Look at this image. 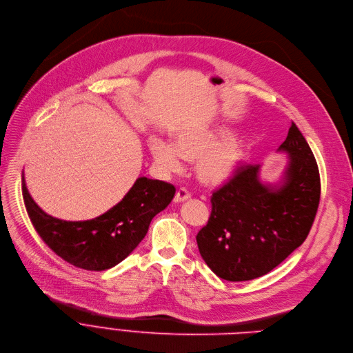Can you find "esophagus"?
Segmentation results:
<instances>
[{"mask_svg": "<svg viewBox=\"0 0 353 353\" xmlns=\"http://www.w3.org/2000/svg\"><path fill=\"white\" fill-rule=\"evenodd\" d=\"M191 197V194L188 193V191L185 188H179L176 191V196H174V203H183L185 200H188Z\"/></svg>", "mask_w": 353, "mask_h": 353, "instance_id": "34e87169", "label": "esophagus"}]
</instances>
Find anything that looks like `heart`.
<instances>
[{
  "mask_svg": "<svg viewBox=\"0 0 353 353\" xmlns=\"http://www.w3.org/2000/svg\"><path fill=\"white\" fill-rule=\"evenodd\" d=\"M222 130L187 131L174 137V142L153 137L149 152L157 170L179 173L183 160L196 162V176L205 185H219L230 180L245 156V142L238 137L223 138ZM221 142L219 143V141Z\"/></svg>",
  "mask_w": 353,
  "mask_h": 353,
  "instance_id": "b5f03b06",
  "label": "heart"
}]
</instances>
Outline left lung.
<instances>
[{"label":"left lung","mask_w":353,"mask_h":353,"mask_svg":"<svg viewBox=\"0 0 353 353\" xmlns=\"http://www.w3.org/2000/svg\"><path fill=\"white\" fill-rule=\"evenodd\" d=\"M279 152L287 166L277 183L261 180V166H242L212 193L211 215L197 234L207 266L221 279L246 281L279 266L307 238L321 183L315 157L293 122Z\"/></svg>","instance_id":"8db88e82"}]
</instances>
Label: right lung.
Listing matches in <instances>:
<instances>
[{
    "mask_svg": "<svg viewBox=\"0 0 353 353\" xmlns=\"http://www.w3.org/2000/svg\"><path fill=\"white\" fill-rule=\"evenodd\" d=\"M176 188L165 181L139 177L125 197L103 215L65 221L46 214L30 197L22 173V196L28 215L43 242L70 265L101 272L134 252L145 238L152 218L173 200Z\"/></svg>",
    "mask_w": 353,
    "mask_h": 353,
    "instance_id": "1",
    "label": "right lung"
}]
</instances>
